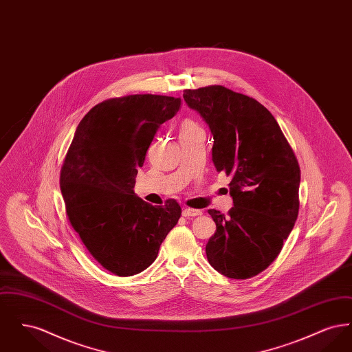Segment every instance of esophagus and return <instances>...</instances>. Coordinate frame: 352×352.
<instances>
[{
    "label": "esophagus",
    "instance_id": "1",
    "mask_svg": "<svg viewBox=\"0 0 352 352\" xmlns=\"http://www.w3.org/2000/svg\"><path fill=\"white\" fill-rule=\"evenodd\" d=\"M201 210H194V208H188V207H186L184 208V211H182V215H184V218H190V217H201Z\"/></svg>",
    "mask_w": 352,
    "mask_h": 352
}]
</instances>
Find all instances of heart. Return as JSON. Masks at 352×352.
I'll use <instances>...</instances> for the list:
<instances>
[{
	"label": "heart",
	"instance_id": "1",
	"mask_svg": "<svg viewBox=\"0 0 352 352\" xmlns=\"http://www.w3.org/2000/svg\"><path fill=\"white\" fill-rule=\"evenodd\" d=\"M198 129H201V128L194 121L186 120L181 125V134L191 133V132H195Z\"/></svg>",
	"mask_w": 352,
	"mask_h": 352
}]
</instances>
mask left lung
Segmentation results:
<instances>
[{"instance_id":"8db88e82","label":"left lung","mask_w":352,"mask_h":352,"mask_svg":"<svg viewBox=\"0 0 352 352\" xmlns=\"http://www.w3.org/2000/svg\"><path fill=\"white\" fill-rule=\"evenodd\" d=\"M214 135L212 162L232 178L234 207L208 214L217 232L206 245L211 267L245 280L276 260L298 217L301 170L276 118L258 101L223 85L184 91Z\"/></svg>"}]
</instances>
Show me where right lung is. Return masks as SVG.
Instances as JSON below:
<instances>
[{
    "label": "right lung",
    "mask_w": 352,
    "mask_h": 352,
    "mask_svg": "<svg viewBox=\"0 0 352 352\" xmlns=\"http://www.w3.org/2000/svg\"><path fill=\"white\" fill-rule=\"evenodd\" d=\"M181 99L129 95L95 105L79 122L60 170L71 226L101 267L128 277L149 268L181 218L174 199L151 206L134 194L137 168Z\"/></svg>",
    "instance_id": "right-lung-1"
}]
</instances>
